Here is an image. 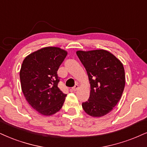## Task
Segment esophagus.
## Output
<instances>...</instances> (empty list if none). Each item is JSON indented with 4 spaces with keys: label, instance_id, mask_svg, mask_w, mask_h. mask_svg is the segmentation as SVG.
I'll return each instance as SVG.
<instances>
[{
    "label": "esophagus",
    "instance_id": "esophagus-1",
    "mask_svg": "<svg viewBox=\"0 0 147 147\" xmlns=\"http://www.w3.org/2000/svg\"><path fill=\"white\" fill-rule=\"evenodd\" d=\"M78 87H79L78 85V84H76L75 86H74V87L72 88V89H73L74 91H76V90H78Z\"/></svg>",
    "mask_w": 147,
    "mask_h": 147
}]
</instances>
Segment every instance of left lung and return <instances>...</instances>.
Segmentation results:
<instances>
[{
  "instance_id": "obj_1",
  "label": "left lung",
  "mask_w": 147,
  "mask_h": 147,
  "mask_svg": "<svg viewBox=\"0 0 147 147\" xmlns=\"http://www.w3.org/2000/svg\"><path fill=\"white\" fill-rule=\"evenodd\" d=\"M76 54L87 72L90 97L82 103L88 115L101 117L109 113L121 98L125 84L123 63L114 54L103 49L78 50Z\"/></svg>"
}]
</instances>
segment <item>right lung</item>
Returning <instances> with one entry per match:
<instances>
[{
    "mask_svg": "<svg viewBox=\"0 0 147 147\" xmlns=\"http://www.w3.org/2000/svg\"><path fill=\"white\" fill-rule=\"evenodd\" d=\"M67 55L59 47H46L28 54L20 71L21 88L30 106L43 116L62 108L67 95L58 87L57 71Z\"/></svg>",
    "mask_w": 147,
    "mask_h": 147,
    "instance_id": "1",
    "label": "right lung"
}]
</instances>
